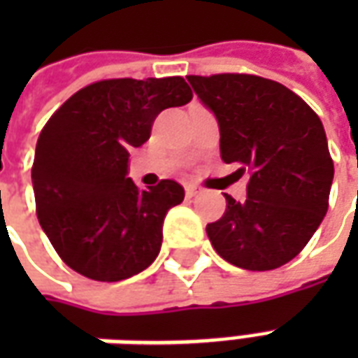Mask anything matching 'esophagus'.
I'll use <instances>...</instances> for the list:
<instances>
[{"instance_id": "1", "label": "esophagus", "mask_w": 358, "mask_h": 358, "mask_svg": "<svg viewBox=\"0 0 358 358\" xmlns=\"http://www.w3.org/2000/svg\"><path fill=\"white\" fill-rule=\"evenodd\" d=\"M199 194H201V189H199V187L186 186V195H187V197H195V195H199Z\"/></svg>"}]
</instances>
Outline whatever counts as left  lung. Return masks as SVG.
<instances>
[{"mask_svg":"<svg viewBox=\"0 0 358 358\" xmlns=\"http://www.w3.org/2000/svg\"><path fill=\"white\" fill-rule=\"evenodd\" d=\"M217 117L220 157L251 171L248 197L224 194L226 210L207 224L213 248L245 270L289 263L328 210L334 163L320 118L299 95L253 74L187 76Z\"/></svg>","mask_w":358,"mask_h":358,"instance_id":"obj_1","label":"left lung"}]
</instances>
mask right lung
Here are the masks:
<instances>
[{
  "mask_svg": "<svg viewBox=\"0 0 358 358\" xmlns=\"http://www.w3.org/2000/svg\"><path fill=\"white\" fill-rule=\"evenodd\" d=\"M180 76L90 84L59 107L36 143L32 186L40 226L78 274L120 282L153 263L166 213L184 201L174 180L140 189L128 157L161 110L192 101Z\"/></svg>",
  "mask_w": 358,
  "mask_h": 358,
  "instance_id": "add662e5",
  "label": "right lung"
}]
</instances>
